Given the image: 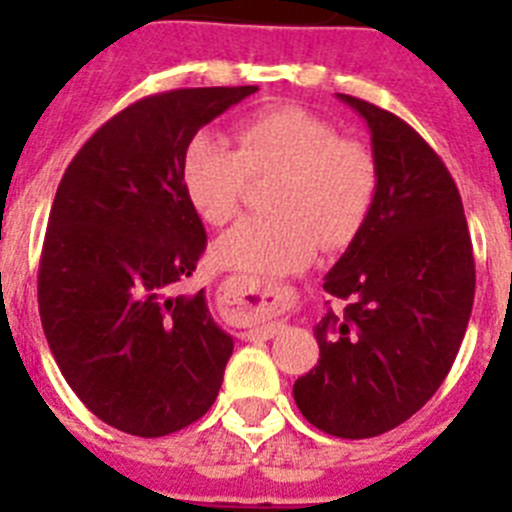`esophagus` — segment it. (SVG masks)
<instances>
[{"instance_id": "esophagus-1", "label": "esophagus", "mask_w": 512, "mask_h": 512, "mask_svg": "<svg viewBox=\"0 0 512 512\" xmlns=\"http://www.w3.org/2000/svg\"><path fill=\"white\" fill-rule=\"evenodd\" d=\"M225 284L230 287V292H238V295H243V292H253V295H259V297H264V300H269L271 305H282V302H289L292 297H295V289L292 287H256V284H251V282H243L241 277H228V282ZM282 328H284V320H271V323H261V325H256V328L248 330V336L251 338H274Z\"/></svg>"}]
</instances>
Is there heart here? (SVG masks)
<instances>
[{
  "label": "heart",
  "mask_w": 512,
  "mask_h": 512,
  "mask_svg": "<svg viewBox=\"0 0 512 512\" xmlns=\"http://www.w3.org/2000/svg\"><path fill=\"white\" fill-rule=\"evenodd\" d=\"M235 143L202 133L182 161L184 194L210 225L241 210L251 176H277L266 197L271 215L246 217L215 241L220 266L282 277L305 269L320 243L341 248L364 228L377 197V161L330 120L295 104L266 107L235 125Z\"/></svg>",
  "instance_id": "obj_1"
}]
</instances>
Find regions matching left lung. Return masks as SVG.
<instances>
[{
  "label": "left lung",
  "mask_w": 512,
  "mask_h": 512,
  "mask_svg": "<svg viewBox=\"0 0 512 512\" xmlns=\"http://www.w3.org/2000/svg\"><path fill=\"white\" fill-rule=\"evenodd\" d=\"M338 99L369 125L377 197L325 274V292L348 305L315 325L320 359L292 392L320 431L372 438L418 413L449 374L472 315L474 253L438 153L392 112Z\"/></svg>",
  "instance_id": "left-lung-1"
}]
</instances>
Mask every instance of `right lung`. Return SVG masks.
<instances>
[{"instance_id":"1","label":"right lung","mask_w":512,"mask_h":512,"mask_svg":"<svg viewBox=\"0 0 512 512\" xmlns=\"http://www.w3.org/2000/svg\"><path fill=\"white\" fill-rule=\"evenodd\" d=\"M259 87L171 89L117 112L58 184L38 269V305L58 369L122 433L169 436L212 408L233 338L205 289L182 295L207 235L182 184L207 122Z\"/></svg>"}]
</instances>
